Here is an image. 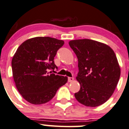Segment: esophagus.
I'll list each match as a JSON object with an SVG mask.
<instances>
[{
  "label": "esophagus",
  "instance_id": "1",
  "mask_svg": "<svg viewBox=\"0 0 129 129\" xmlns=\"http://www.w3.org/2000/svg\"><path fill=\"white\" fill-rule=\"evenodd\" d=\"M74 77H68L69 82H72L74 81Z\"/></svg>",
  "mask_w": 129,
  "mask_h": 129
}]
</instances>
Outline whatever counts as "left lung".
Wrapping results in <instances>:
<instances>
[{
  "label": "left lung",
  "instance_id": "left-lung-1",
  "mask_svg": "<svg viewBox=\"0 0 129 129\" xmlns=\"http://www.w3.org/2000/svg\"><path fill=\"white\" fill-rule=\"evenodd\" d=\"M78 58L80 85L77 101L87 107L103 104L114 93L120 76V68L114 50L107 44L90 39L69 42Z\"/></svg>",
  "mask_w": 129,
  "mask_h": 129
}]
</instances>
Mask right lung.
Returning <instances> with one entry per match:
<instances>
[{"label": "right lung", "instance_id": "right-lung-1", "mask_svg": "<svg viewBox=\"0 0 129 129\" xmlns=\"http://www.w3.org/2000/svg\"><path fill=\"white\" fill-rule=\"evenodd\" d=\"M63 44L52 37H34L24 41L15 52L12 60L13 78L19 92L29 103H47L67 83V77L48 72L57 68L54 57Z\"/></svg>", "mask_w": 129, "mask_h": 129}]
</instances>
